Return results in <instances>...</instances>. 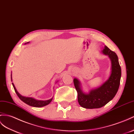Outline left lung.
Masks as SVG:
<instances>
[{"label": "left lung", "instance_id": "left-lung-1", "mask_svg": "<svg viewBox=\"0 0 134 134\" xmlns=\"http://www.w3.org/2000/svg\"><path fill=\"white\" fill-rule=\"evenodd\" d=\"M102 52L109 57L111 63V72L108 80L101 86L85 93L81 89L80 81L74 79L75 87L77 92L79 104L84 108L96 109L105 105L114 97L118 90L121 77V68L115 53L105 46Z\"/></svg>", "mask_w": 134, "mask_h": 134}]
</instances>
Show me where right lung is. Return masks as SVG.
Instances as JSON below:
<instances>
[{"label": "right lung", "instance_id": "add662e5", "mask_svg": "<svg viewBox=\"0 0 134 134\" xmlns=\"http://www.w3.org/2000/svg\"><path fill=\"white\" fill-rule=\"evenodd\" d=\"M27 43H29V42H27ZM11 79H12V77H11ZM12 85H13V88H14L16 93L17 94V95L18 96V97H19L20 100L29 106H33V107H37V108L43 107V106H46L48 104H49L51 102V101L53 100V98H52L48 100L41 101V100H36V99L32 98V97H26L24 96H21L18 91H17L15 85H14V84H13V83H12Z\"/></svg>", "mask_w": 134, "mask_h": 134}]
</instances>
